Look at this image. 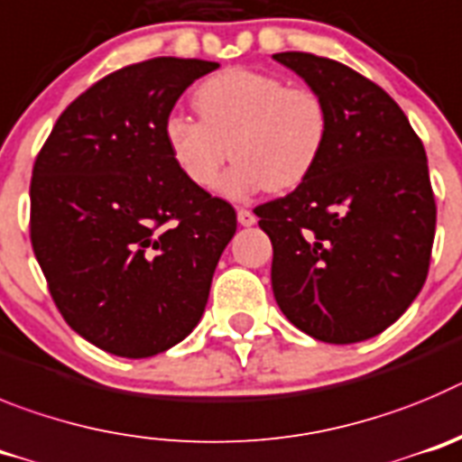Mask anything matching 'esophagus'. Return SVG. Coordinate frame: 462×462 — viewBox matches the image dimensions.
<instances>
[{"label": "esophagus", "instance_id": "obj_1", "mask_svg": "<svg viewBox=\"0 0 462 462\" xmlns=\"http://www.w3.org/2000/svg\"><path fill=\"white\" fill-rule=\"evenodd\" d=\"M236 221H239V226L251 227V226H255L257 218L251 209H244V207H241V209H236Z\"/></svg>", "mask_w": 462, "mask_h": 462}]
</instances>
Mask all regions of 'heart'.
<instances>
[{"label":"heart","instance_id":"b5f03b06","mask_svg":"<svg viewBox=\"0 0 462 462\" xmlns=\"http://www.w3.org/2000/svg\"><path fill=\"white\" fill-rule=\"evenodd\" d=\"M193 107L200 119H165L170 159L190 184L211 189L232 153L236 161L221 181L230 198L297 189L318 168L329 143L322 98L262 70L227 69L207 78L195 87Z\"/></svg>","mask_w":462,"mask_h":462}]
</instances>
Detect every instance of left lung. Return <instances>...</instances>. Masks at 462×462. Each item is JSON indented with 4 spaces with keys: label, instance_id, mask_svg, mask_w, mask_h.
Wrapping results in <instances>:
<instances>
[{
    "label": "left lung",
    "instance_id": "8db88e82",
    "mask_svg": "<svg viewBox=\"0 0 462 462\" xmlns=\"http://www.w3.org/2000/svg\"><path fill=\"white\" fill-rule=\"evenodd\" d=\"M329 112L309 180L255 207L273 246L272 288L303 334L347 345L382 334L421 292L435 239L426 152L382 87L340 61L278 52Z\"/></svg>",
    "mask_w": 462,
    "mask_h": 462
}]
</instances>
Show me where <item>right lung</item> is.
Here are the masks:
<instances>
[{"instance_id":"1","label":"right lung","mask_w":462,"mask_h":462,"mask_svg":"<svg viewBox=\"0 0 462 462\" xmlns=\"http://www.w3.org/2000/svg\"><path fill=\"white\" fill-rule=\"evenodd\" d=\"M216 69L124 66L61 112L36 156L32 248L70 329L110 355L144 359L184 340L235 236L230 202L190 184L163 140L177 98Z\"/></svg>"}]
</instances>
